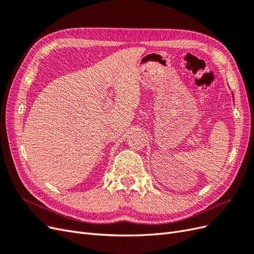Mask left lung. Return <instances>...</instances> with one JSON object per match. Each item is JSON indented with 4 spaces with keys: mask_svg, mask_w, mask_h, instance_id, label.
Returning <instances> with one entry per match:
<instances>
[{
    "mask_svg": "<svg viewBox=\"0 0 254 254\" xmlns=\"http://www.w3.org/2000/svg\"><path fill=\"white\" fill-rule=\"evenodd\" d=\"M232 97H233V93H232ZM234 98V97H233Z\"/></svg>",
    "mask_w": 254,
    "mask_h": 254,
    "instance_id": "1",
    "label": "left lung"
}]
</instances>
